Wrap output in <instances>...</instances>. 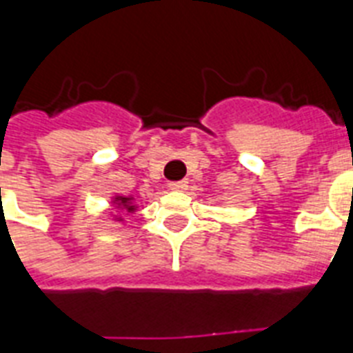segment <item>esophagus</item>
<instances>
[{
	"label": "esophagus",
	"instance_id": "1",
	"mask_svg": "<svg viewBox=\"0 0 353 353\" xmlns=\"http://www.w3.org/2000/svg\"><path fill=\"white\" fill-rule=\"evenodd\" d=\"M168 188H170V190H176V192H181V190L187 188V181H172L168 183Z\"/></svg>",
	"mask_w": 353,
	"mask_h": 353
}]
</instances>
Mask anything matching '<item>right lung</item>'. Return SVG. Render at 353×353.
I'll list each match as a JSON object with an SVG mask.
<instances>
[{
  "instance_id": "obj_1",
  "label": "right lung",
  "mask_w": 353,
  "mask_h": 353,
  "mask_svg": "<svg viewBox=\"0 0 353 353\" xmlns=\"http://www.w3.org/2000/svg\"><path fill=\"white\" fill-rule=\"evenodd\" d=\"M113 203H115V207H117L119 210H126V212H135V210H137V207L133 205L132 196H128V198H124V196H115V198H113ZM115 220L122 221V218L115 216Z\"/></svg>"
}]
</instances>
